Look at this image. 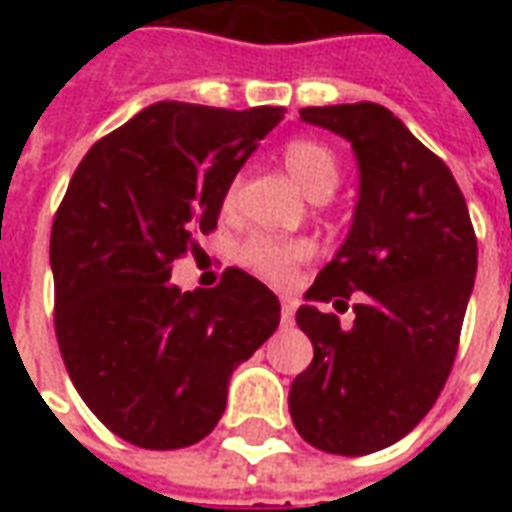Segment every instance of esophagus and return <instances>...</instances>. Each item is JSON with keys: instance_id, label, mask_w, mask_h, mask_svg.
I'll list each match as a JSON object with an SVG mask.
<instances>
[{"instance_id": "esophagus-1", "label": "esophagus", "mask_w": 512, "mask_h": 512, "mask_svg": "<svg viewBox=\"0 0 512 512\" xmlns=\"http://www.w3.org/2000/svg\"><path fill=\"white\" fill-rule=\"evenodd\" d=\"M293 315H296V301L290 296H282L279 299V321H282V326H293Z\"/></svg>"}]
</instances>
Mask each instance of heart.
Here are the masks:
<instances>
[{"mask_svg": "<svg viewBox=\"0 0 512 512\" xmlns=\"http://www.w3.org/2000/svg\"><path fill=\"white\" fill-rule=\"evenodd\" d=\"M282 161L299 183L301 189L310 197L318 194H332L340 180V167L337 158L326 145L312 142V139H293L282 147ZM235 200V183L224 194V205H233ZM310 255V246L304 241L293 238H277V235H255L241 246V260L246 268H252L257 277L268 279L274 285H285L293 279L299 263H304Z\"/></svg>", "mask_w": 512, "mask_h": 512, "instance_id": "1", "label": "heart"}]
</instances>
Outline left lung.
<instances>
[{"mask_svg":"<svg viewBox=\"0 0 512 512\" xmlns=\"http://www.w3.org/2000/svg\"><path fill=\"white\" fill-rule=\"evenodd\" d=\"M299 115L345 136L359 161L351 233L307 299L337 307L362 296L348 332L312 304L296 312L315 356L290 386V417L318 450L367 455L417 428L444 389L474 288L477 238L447 164L389 109L359 101Z\"/></svg>","mask_w":512,"mask_h":512,"instance_id":"1","label":"left lung"}]
</instances>
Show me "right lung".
<instances>
[{
  "instance_id": "obj_1",
  "label": "right lung",
  "mask_w": 512,
  "mask_h": 512,
  "mask_svg": "<svg viewBox=\"0 0 512 512\" xmlns=\"http://www.w3.org/2000/svg\"><path fill=\"white\" fill-rule=\"evenodd\" d=\"M282 106L161 101L98 139L51 224L54 332L87 408L120 439H205L227 381L279 326V301L241 268L180 293L172 263L216 230L224 194Z\"/></svg>"
}]
</instances>
